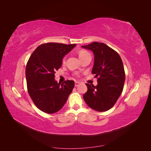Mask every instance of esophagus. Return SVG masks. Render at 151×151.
I'll return each instance as SVG.
<instances>
[{
	"label": "esophagus",
	"mask_w": 151,
	"mask_h": 151,
	"mask_svg": "<svg viewBox=\"0 0 151 151\" xmlns=\"http://www.w3.org/2000/svg\"><path fill=\"white\" fill-rule=\"evenodd\" d=\"M79 85H80V83H79V82H78V81H76V82H75V86H76V87L78 86H79Z\"/></svg>",
	"instance_id": "34e87169"
}]
</instances>
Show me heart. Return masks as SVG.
I'll use <instances>...</instances> for the list:
<instances>
[{
  "label": "heart",
  "instance_id": "b5f03b06",
  "mask_svg": "<svg viewBox=\"0 0 151 151\" xmlns=\"http://www.w3.org/2000/svg\"><path fill=\"white\" fill-rule=\"evenodd\" d=\"M88 54H89V53L87 51H85V50H81V51H80L79 53V58L81 59H82L83 58H84V57H86L87 55H88ZM65 57H63V59H62V62H65Z\"/></svg>",
  "mask_w": 151,
  "mask_h": 151
}]
</instances>
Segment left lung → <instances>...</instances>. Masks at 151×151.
<instances>
[{
    "label": "left lung",
    "instance_id": "8db88e82",
    "mask_svg": "<svg viewBox=\"0 0 151 151\" xmlns=\"http://www.w3.org/2000/svg\"><path fill=\"white\" fill-rule=\"evenodd\" d=\"M82 47L94 55L92 73L98 85L86 84L88 91L83 95L85 102L98 111H106L116 103L122 94L125 73L122 58L115 50L103 43L93 42Z\"/></svg>",
    "mask_w": 151,
    "mask_h": 151
}]
</instances>
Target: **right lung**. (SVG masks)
Segmentation results:
<instances>
[{"mask_svg":"<svg viewBox=\"0 0 151 151\" xmlns=\"http://www.w3.org/2000/svg\"><path fill=\"white\" fill-rule=\"evenodd\" d=\"M76 44L47 43L39 45L31 54L26 67L27 89L32 101L40 110L52 114L63 106L74 88V81H55V74L62 59Z\"/></svg>","mask_w":151,"mask_h":151,"instance_id":"obj_1","label":"right lung"}]
</instances>
